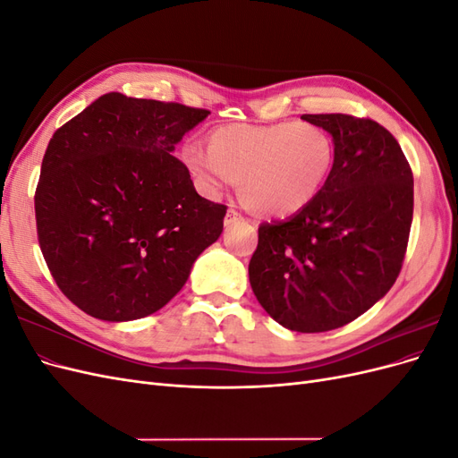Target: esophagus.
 <instances>
[{"mask_svg":"<svg viewBox=\"0 0 458 458\" xmlns=\"http://www.w3.org/2000/svg\"><path fill=\"white\" fill-rule=\"evenodd\" d=\"M237 219H244V217L241 216L239 210H234V208H229L227 216H225V224L229 225V224H233V221H237Z\"/></svg>","mask_w":458,"mask_h":458,"instance_id":"esophagus-1","label":"esophagus"}]
</instances>
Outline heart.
Returning <instances> with one entry per match:
<instances>
[{"label":"heart","mask_w":458,"mask_h":458,"mask_svg":"<svg viewBox=\"0 0 458 458\" xmlns=\"http://www.w3.org/2000/svg\"><path fill=\"white\" fill-rule=\"evenodd\" d=\"M182 162L200 189L217 197L241 182L244 200L256 212L286 217L310 206L335 164L327 130L308 122L227 123L199 143L182 147Z\"/></svg>","instance_id":"b5f03b06"}]
</instances>
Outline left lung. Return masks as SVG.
<instances>
[{
  "instance_id": "8db88e82",
  "label": "left lung",
  "mask_w": 458,
  "mask_h": 458,
  "mask_svg": "<svg viewBox=\"0 0 458 458\" xmlns=\"http://www.w3.org/2000/svg\"><path fill=\"white\" fill-rule=\"evenodd\" d=\"M335 141L317 199L261 224L248 275L261 308L296 332L352 323L397 279L412 224V172L395 137L352 114H303Z\"/></svg>"
}]
</instances>
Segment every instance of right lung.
I'll list each match as a JSON object with an SVG mask.
<instances>
[{"instance_id": "1", "label": "right lung", "mask_w": 458, "mask_h": 458, "mask_svg": "<svg viewBox=\"0 0 458 458\" xmlns=\"http://www.w3.org/2000/svg\"><path fill=\"white\" fill-rule=\"evenodd\" d=\"M210 110L106 93L53 133L36 187L41 254L61 293L101 321L164 308L224 231L172 157Z\"/></svg>"}]
</instances>
